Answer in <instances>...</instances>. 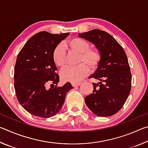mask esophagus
Listing matches in <instances>:
<instances>
[{
    "instance_id": "34e87169",
    "label": "esophagus",
    "mask_w": 148,
    "mask_h": 148,
    "mask_svg": "<svg viewBox=\"0 0 148 148\" xmlns=\"http://www.w3.org/2000/svg\"><path fill=\"white\" fill-rule=\"evenodd\" d=\"M80 84H81V83H72V86H73L74 87H75L79 86Z\"/></svg>"
}]
</instances>
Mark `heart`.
I'll return each instance as SVG.
<instances>
[{
    "label": "heart",
    "mask_w": 148,
    "mask_h": 148,
    "mask_svg": "<svg viewBox=\"0 0 148 148\" xmlns=\"http://www.w3.org/2000/svg\"><path fill=\"white\" fill-rule=\"evenodd\" d=\"M66 46L72 52L78 54L76 66L67 67L62 71L61 77L64 82L77 83L89 73L98 69L102 56L97 47H90L89 43L79 38H72L67 42ZM53 60L57 66L63 68L66 64V55L64 49L57 46L53 53Z\"/></svg>",
    "instance_id": "1"
}]
</instances>
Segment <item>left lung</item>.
<instances>
[{
    "instance_id": "obj_1",
    "label": "left lung",
    "mask_w": 148,
    "mask_h": 148,
    "mask_svg": "<svg viewBox=\"0 0 148 148\" xmlns=\"http://www.w3.org/2000/svg\"><path fill=\"white\" fill-rule=\"evenodd\" d=\"M92 42L101 51V63L89 78L97 80L92 93L85 97L87 107L98 116H111L117 113L128 98L132 75L127 55L113 36L99 29L79 34Z\"/></svg>"
}]
</instances>
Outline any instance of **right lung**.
Listing matches in <instances>:
<instances>
[{"label": "right lung", "mask_w": 148, "mask_h": 148, "mask_svg": "<svg viewBox=\"0 0 148 148\" xmlns=\"http://www.w3.org/2000/svg\"><path fill=\"white\" fill-rule=\"evenodd\" d=\"M69 34L40 32L26 42L17 56L14 67L17 99L25 110L35 116L47 118L56 115L66 93L73 88L69 82L57 87L59 76L53 60L55 48Z\"/></svg>", "instance_id": "obj_1"}]
</instances>
